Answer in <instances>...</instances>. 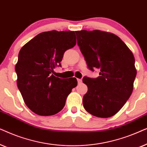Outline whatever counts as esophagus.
I'll return each instance as SVG.
<instances>
[{
    "label": "esophagus",
    "instance_id": "1",
    "mask_svg": "<svg viewBox=\"0 0 147 147\" xmlns=\"http://www.w3.org/2000/svg\"><path fill=\"white\" fill-rule=\"evenodd\" d=\"M78 84H82V79H78Z\"/></svg>",
    "mask_w": 147,
    "mask_h": 147
}]
</instances>
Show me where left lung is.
I'll return each mask as SVG.
<instances>
[{
  "mask_svg": "<svg viewBox=\"0 0 147 147\" xmlns=\"http://www.w3.org/2000/svg\"><path fill=\"white\" fill-rule=\"evenodd\" d=\"M76 33L88 68L100 71L98 78H83L88 88L84 107L93 116L111 117L123 107L133 90L136 76L133 54L114 34L99 30Z\"/></svg>",
  "mask_w": 147,
  "mask_h": 147,
  "instance_id": "8db88e82",
  "label": "left lung"
}]
</instances>
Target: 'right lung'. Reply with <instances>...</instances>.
I'll list each match as a JSON object with an SVG mask.
<instances>
[{"instance_id": "right-lung-1", "label": "right lung", "mask_w": 147, "mask_h": 147, "mask_svg": "<svg viewBox=\"0 0 147 147\" xmlns=\"http://www.w3.org/2000/svg\"><path fill=\"white\" fill-rule=\"evenodd\" d=\"M76 44L74 31L43 32L20 50L15 66L17 86L34 113L51 116L63 109L66 98L77 86L76 78L61 79L51 74L66 50Z\"/></svg>"}]
</instances>
